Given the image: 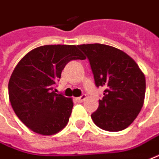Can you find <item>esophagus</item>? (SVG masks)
I'll use <instances>...</instances> for the list:
<instances>
[{
  "label": "esophagus",
  "mask_w": 159,
  "mask_h": 159,
  "mask_svg": "<svg viewBox=\"0 0 159 159\" xmlns=\"http://www.w3.org/2000/svg\"><path fill=\"white\" fill-rule=\"evenodd\" d=\"M86 98H87L86 94H83L81 97H79V98H76V100H77L78 102H83L84 100H86Z\"/></svg>",
  "instance_id": "1"
}]
</instances>
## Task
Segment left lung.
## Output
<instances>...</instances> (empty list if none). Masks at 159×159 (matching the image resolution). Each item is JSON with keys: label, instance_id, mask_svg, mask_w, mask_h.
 <instances>
[{"label": "left lung", "instance_id": "8db88e82", "mask_svg": "<svg viewBox=\"0 0 159 159\" xmlns=\"http://www.w3.org/2000/svg\"><path fill=\"white\" fill-rule=\"evenodd\" d=\"M90 61L96 86L104 87L99 107L92 114L94 124L108 132L127 128L144 103L145 75L134 59L106 44L78 45Z\"/></svg>", "mask_w": 159, "mask_h": 159}]
</instances>
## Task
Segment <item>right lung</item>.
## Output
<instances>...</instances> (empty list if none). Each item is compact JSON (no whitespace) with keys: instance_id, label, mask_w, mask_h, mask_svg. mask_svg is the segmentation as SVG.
<instances>
[{"instance_id":"right-lung-1","label":"right lung","mask_w":159,"mask_h":159,"mask_svg":"<svg viewBox=\"0 0 159 159\" xmlns=\"http://www.w3.org/2000/svg\"><path fill=\"white\" fill-rule=\"evenodd\" d=\"M73 59H85L78 45H43L26 53L15 66L9 98L17 117L33 132L53 135L67 125L74 102L55 93L54 85Z\"/></svg>"}]
</instances>
